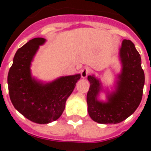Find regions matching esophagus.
<instances>
[{
	"instance_id": "34e87169",
	"label": "esophagus",
	"mask_w": 151,
	"mask_h": 151,
	"mask_svg": "<svg viewBox=\"0 0 151 151\" xmlns=\"http://www.w3.org/2000/svg\"><path fill=\"white\" fill-rule=\"evenodd\" d=\"M90 71H91V70H90L88 67H84V68L81 70V78H82L83 79H85V78H87L88 75L89 74Z\"/></svg>"
}]
</instances>
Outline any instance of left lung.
Masks as SVG:
<instances>
[{"label": "left lung", "mask_w": 151, "mask_h": 151, "mask_svg": "<svg viewBox=\"0 0 151 151\" xmlns=\"http://www.w3.org/2000/svg\"><path fill=\"white\" fill-rule=\"evenodd\" d=\"M119 59L122 68L112 91L104 90L100 80L95 75L88 76L90 82L87 94L88 112L90 117L99 124L123 122L136 111L142 99L145 76L140 55L131 41H122ZM102 91L106 93V101L99 99Z\"/></svg>", "instance_id": "8db88e82"}]
</instances>
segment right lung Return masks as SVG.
<instances>
[{"instance_id": "add662e5", "label": "right lung", "mask_w": 151, "mask_h": 151, "mask_svg": "<svg viewBox=\"0 0 151 151\" xmlns=\"http://www.w3.org/2000/svg\"><path fill=\"white\" fill-rule=\"evenodd\" d=\"M46 39L36 37L19 48L8 75L9 96L14 107L29 121L48 124L62 115L66 99L81 78V74L62 76L44 82L32 76L31 63Z\"/></svg>"}]
</instances>
